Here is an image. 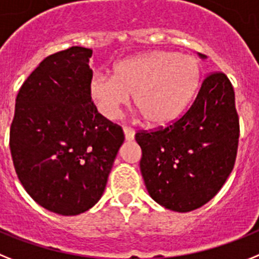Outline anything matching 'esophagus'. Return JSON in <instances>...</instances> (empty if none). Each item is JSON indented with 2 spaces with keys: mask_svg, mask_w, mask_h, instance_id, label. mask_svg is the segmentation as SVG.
Wrapping results in <instances>:
<instances>
[{
  "mask_svg": "<svg viewBox=\"0 0 259 259\" xmlns=\"http://www.w3.org/2000/svg\"><path fill=\"white\" fill-rule=\"evenodd\" d=\"M123 133H125V138H126L127 141H133V139H134V134H136V132H134L133 127L123 126Z\"/></svg>",
  "mask_w": 259,
  "mask_h": 259,
  "instance_id": "esophagus-1",
  "label": "esophagus"
}]
</instances>
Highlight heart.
Returning a JSON list of instances; mask_svg holds the SVG:
<instances>
[{
  "label": "heart",
  "mask_w": 259,
  "mask_h": 259,
  "mask_svg": "<svg viewBox=\"0 0 259 259\" xmlns=\"http://www.w3.org/2000/svg\"><path fill=\"white\" fill-rule=\"evenodd\" d=\"M201 78L197 58L176 52L156 51L117 64L114 76L94 74L90 92L104 116H117L123 105L134 104L145 120L163 125L185 109Z\"/></svg>",
  "instance_id": "obj_1"
}]
</instances>
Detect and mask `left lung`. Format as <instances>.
I'll use <instances>...</instances> for the list:
<instances>
[{"mask_svg":"<svg viewBox=\"0 0 259 259\" xmlns=\"http://www.w3.org/2000/svg\"><path fill=\"white\" fill-rule=\"evenodd\" d=\"M238 137L232 83L223 71L208 73L180 118L164 127L137 132L136 141L142 148L139 165L148 194L177 212L207 203L235 167Z\"/></svg>","mask_w":259,"mask_h":259,"instance_id":"1","label":"left lung"}]
</instances>
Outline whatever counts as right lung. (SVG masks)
Wrapping results in <instances>:
<instances>
[{
  "label": "right lung",
  "mask_w": 259,
  "mask_h": 259,
  "mask_svg": "<svg viewBox=\"0 0 259 259\" xmlns=\"http://www.w3.org/2000/svg\"><path fill=\"white\" fill-rule=\"evenodd\" d=\"M91 56L70 47L44 58L19 89L10 126L21 184L36 203L65 217L98 203L125 139L92 102Z\"/></svg>",
  "instance_id": "obj_1"
}]
</instances>
